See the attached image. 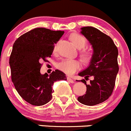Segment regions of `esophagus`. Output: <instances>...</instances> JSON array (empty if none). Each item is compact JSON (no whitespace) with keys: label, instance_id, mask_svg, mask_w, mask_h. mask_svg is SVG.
<instances>
[{"label":"esophagus","instance_id":"1","mask_svg":"<svg viewBox=\"0 0 131 131\" xmlns=\"http://www.w3.org/2000/svg\"><path fill=\"white\" fill-rule=\"evenodd\" d=\"M67 81H69V82L71 83H73L74 82V80H72V79H71V78H69V77H67Z\"/></svg>","mask_w":131,"mask_h":131}]
</instances>
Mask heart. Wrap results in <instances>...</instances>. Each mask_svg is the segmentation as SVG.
Segmentation results:
<instances>
[{
  "mask_svg": "<svg viewBox=\"0 0 131 131\" xmlns=\"http://www.w3.org/2000/svg\"><path fill=\"white\" fill-rule=\"evenodd\" d=\"M71 39L74 46L78 49L83 48L86 45V40L83 36L78 34H74L71 36ZM54 51H57V45L54 47ZM80 56L82 60L85 63L90 61L92 57V53L87 50H81L80 51ZM57 68L60 71L68 75H71L80 69L81 67L80 62L77 60L74 59H64L57 64Z\"/></svg>",
  "mask_w": 131,
  "mask_h": 131,
  "instance_id": "obj_1",
  "label": "heart"
}]
</instances>
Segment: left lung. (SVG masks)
<instances>
[{
	"label": "left lung",
	"mask_w": 131,
	"mask_h": 131,
	"mask_svg": "<svg viewBox=\"0 0 131 131\" xmlns=\"http://www.w3.org/2000/svg\"><path fill=\"white\" fill-rule=\"evenodd\" d=\"M81 30V34L92 45L93 54L89 66L78 75L85 79L93 76L94 80L89 85L84 79L81 80L86 85V91L78 100L85 105L94 106L105 101L112 94L118 72V52L112 39L97 28L85 27Z\"/></svg>",
	"instance_id": "1"
}]
</instances>
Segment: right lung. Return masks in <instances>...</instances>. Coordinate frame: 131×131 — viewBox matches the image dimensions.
Here are the masks:
<instances>
[{"instance_id": "1", "label": "right lung", "mask_w": 131, "mask_h": 131, "mask_svg": "<svg viewBox=\"0 0 131 131\" xmlns=\"http://www.w3.org/2000/svg\"><path fill=\"white\" fill-rule=\"evenodd\" d=\"M64 31L36 28L21 35L15 41L9 58L11 80L19 95L34 106H42L52 98L54 82L67 80L59 70L50 75L40 72L41 61L51 57Z\"/></svg>"}]
</instances>
